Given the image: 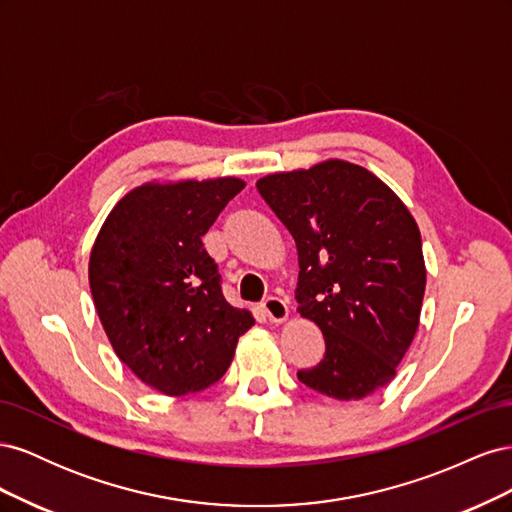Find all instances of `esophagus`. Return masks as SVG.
Here are the masks:
<instances>
[{
	"instance_id": "obj_1",
	"label": "esophagus",
	"mask_w": 512,
	"mask_h": 512,
	"mask_svg": "<svg viewBox=\"0 0 512 512\" xmlns=\"http://www.w3.org/2000/svg\"><path fill=\"white\" fill-rule=\"evenodd\" d=\"M260 307L271 322H282L288 318V303L280 297H267Z\"/></svg>"
}]
</instances>
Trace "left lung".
<instances>
[{
  "label": "left lung",
  "mask_w": 512,
  "mask_h": 512,
  "mask_svg": "<svg viewBox=\"0 0 512 512\" xmlns=\"http://www.w3.org/2000/svg\"><path fill=\"white\" fill-rule=\"evenodd\" d=\"M256 188L299 252L294 297L324 335V359L297 378L333 399H363L395 378L425 294L421 232L367 168L329 160L262 177Z\"/></svg>",
  "instance_id": "obj_1"
}]
</instances>
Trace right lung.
I'll list each match as a JSON object with an SVG mask.
<instances>
[{
    "label": "right lung",
    "instance_id": "obj_1",
    "mask_svg": "<svg viewBox=\"0 0 512 512\" xmlns=\"http://www.w3.org/2000/svg\"><path fill=\"white\" fill-rule=\"evenodd\" d=\"M243 185L235 177L141 185L108 213L91 250V297L113 350L164 395L218 382L254 324L224 299L203 245Z\"/></svg>",
    "mask_w": 512,
    "mask_h": 512
}]
</instances>
